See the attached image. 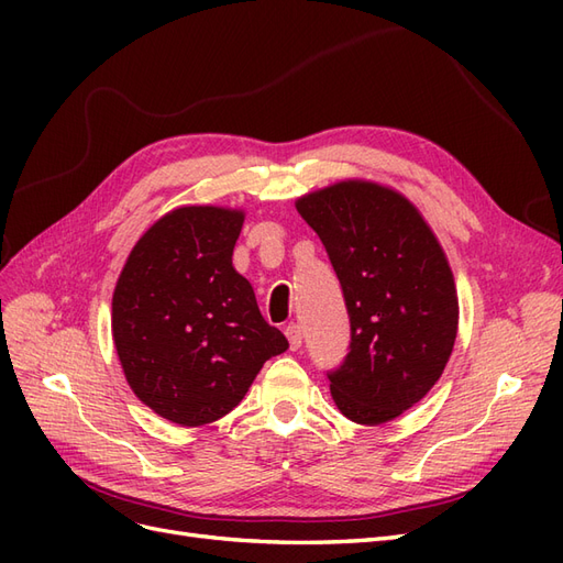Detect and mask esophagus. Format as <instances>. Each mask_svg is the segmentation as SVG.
<instances>
[{
    "label": "esophagus",
    "instance_id": "esophagus-1",
    "mask_svg": "<svg viewBox=\"0 0 563 563\" xmlns=\"http://www.w3.org/2000/svg\"><path fill=\"white\" fill-rule=\"evenodd\" d=\"M284 333H286V338H288V345H291V350H294V352L300 350V345H302V329L298 327V323H288Z\"/></svg>",
    "mask_w": 563,
    "mask_h": 563
}]
</instances>
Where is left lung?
Here are the masks:
<instances>
[{"mask_svg": "<svg viewBox=\"0 0 563 563\" xmlns=\"http://www.w3.org/2000/svg\"><path fill=\"white\" fill-rule=\"evenodd\" d=\"M327 249L350 314V352L329 371L340 413L383 424L441 378L457 333V294L437 236L389 187L343 180L296 201Z\"/></svg>", "mask_w": 563, "mask_h": 563, "instance_id": "obj_1", "label": "left lung"}]
</instances>
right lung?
<instances>
[{
	"instance_id": "add662e5",
	"label": "right lung",
	"mask_w": 563,
	"mask_h": 563,
	"mask_svg": "<svg viewBox=\"0 0 563 563\" xmlns=\"http://www.w3.org/2000/svg\"><path fill=\"white\" fill-rule=\"evenodd\" d=\"M244 213L180 207L159 218L119 275L112 338L145 406L199 428L244 399L284 333L263 319L253 286L232 267Z\"/></svg>"
}]
</instances>
